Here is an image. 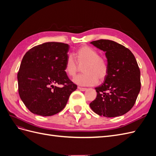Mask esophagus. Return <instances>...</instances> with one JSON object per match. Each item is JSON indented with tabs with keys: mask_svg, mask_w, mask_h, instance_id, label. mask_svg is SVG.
Listing matches in <instances>:
<instances>
[{
	"mask_svg": "<svg viewBox=\"0 0 156 156\" xmlns=\"http://www.w3.org/2000/svg\"><path fill=\"white\" fill-rule=\"evenodd\" d=\"M78 89L81 91H85L87 90V88H83V87H78Z\"/></svg>",
	"mask_w": 156,
	"mask_h": 156,
	"instance_id": "1",
	"label": "esophagus"
}]
</instances>
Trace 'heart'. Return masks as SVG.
Returning <instances> with one entry per match:
<instances>
[{
  "label": "heart",
  "mask_w": 156,
  "mask_h": 156,
  "mask_svg": "<svg viewBox=\"0 0 156 156\" xmlns=\"http://www.w3.org/2000/svg\"><path fill=\"white\" fill-rule=\"evenodd\" d=\"M77 61L72 55L66 60L64 70L68 76L73 77L82 67L84 73L73 79L74 83L81 86H93L103 81L108 73V65L105 57L99 55L97 50L88 45L79 48L75 53ZM78 62L77 63L76 62Z\"/></svg>",
  "instance_id": "b5f03b06"
}]
</instances>
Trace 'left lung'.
I'll return each mask as SVG.
<instances>
[{
  "mask_svg": "<svg viewBox=\"0 0 156 156\" xmlns=\"http://www.w3.org/2000/svg\"><path fill=\"white\" fill-rule=\"evenodd\" d=\"M90 44L105 52L108 73L101 85L96 87V98L90 103L100 116L116 117L133 107L140 90V72L133 54L121 44L108 40Z\"/></svg>",
  "mask_w": 156,
  "mask_h": 156,
  "instance_id": "left-lung-1",
  "label": "left lung"
}]
</instances>
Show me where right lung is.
Returning a JSON list of instances; mask_svg holds the SVG:
<instances>
[{
  "mask_svg": "<svg viewBox=\"0 0 156 156\" xmlns=\"http://www.w3.org/2000/svg\"><path fill=\"white\" fill-rule=\"evenodd\" d=\"M69 49L66 44L46 42L23 56L17 73L18 90L31 112L43 116L57 114L77 89L64 70Z\"/></svg>",
  "mask_w": 156,
  "mask_h": 156,
  "instance_id": "obj_1",
  "label": "right lung"
}]
</instances>
